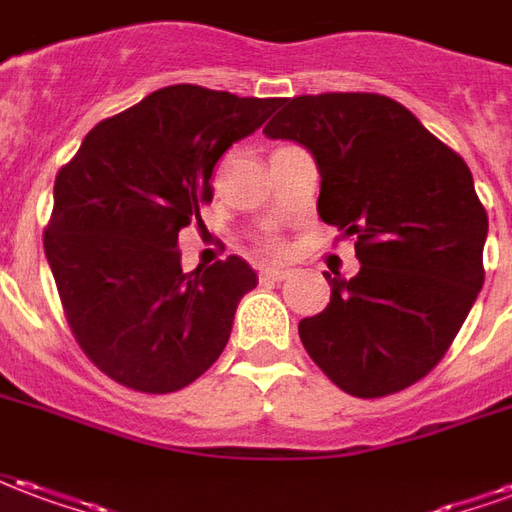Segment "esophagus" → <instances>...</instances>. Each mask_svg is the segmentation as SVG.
Masks as SVG:
<instances>
[{
	"label": "esophagus",
	"instance_id": "obj_1",
	"mask_svg": "<svg viewBox=\"0 0 512 512\" xmlns=\"http://www.w3.org/2000/svg\"><path fill=\"white\" fill-rule=\"evenodd\" d=\"M288 277H290L288 268H279V266L260 268V282H285Z\"/></svg>",
	"mask_w": 512,
	"mask_h": 512
}]
</instances>
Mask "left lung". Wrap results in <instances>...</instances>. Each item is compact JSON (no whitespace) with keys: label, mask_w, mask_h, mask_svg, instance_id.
Wrapping results in <instances>:
<instances>
[{"label":"left lung","mask_w":512,"mask_h":512,"mask_svg":"<svg viewBox=\"0 0 512 512\" xmlns=\"http://www.w3.org/2000/svg\"><path fill=\"white\" fill-rule=\"evenodd\" d=\"M263 134L310 150L318 216L356 235L359 274H323L332 299L299 323L312 362L354 397L428 376L485 279L488 216L466 161L376 93L288 98Z\"/></svg>","instance_id":"8db88e82"}]
</instances>
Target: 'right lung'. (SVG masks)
Returning <instances> with one entry per match:
<instances>
[{"instance_id": "right-lung-1", "label": "right lung", "mask_w": 512, "mask_h": 512, "mask_svg": "<svg viewBox=\"0 0 512 512\" xmlns=\"http://www.w3.org/2000/svg\"><path fill=\"white\" fill-rule=\"evenodd\" d=\"M274 104L172 84L101 120L60 169L46 260L76 343L117 384L178 392L224 351L257 274L238 255L183 274L178 233L213 200L224 150Z\"/></svg>"}]
</instances>
